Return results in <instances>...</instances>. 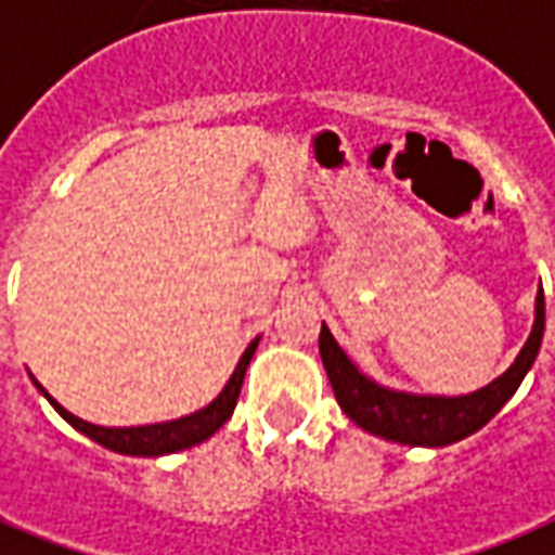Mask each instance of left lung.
<instances>
[{"instance_id":"left-lung-1","label":"left lung","mask_w":555,"mask_h":555,"mask_svg":"<svg viewBox=\"0 0 555 555\" xmlns=\"http://www.w3.org/2000/svg\"><path fill=\"white\" fill-rule=\"evenodd\" d=\"M541 338H544V291L538 288L535 324L526 338L524 350L512 362V369L500 374L493 384L457 398L410 396V392H396V389L374 384L372 377H365L348 360V353L338 348V341L326 324L321 326L318 348H321V360H324L326 377L336 392L338 408L345 410L362 430L384 437V440L404 442V446L437 449V446H452V442L476 434L505 408V401L517 392L526 372L532 369Z\"/></svg>"}]
</instances>
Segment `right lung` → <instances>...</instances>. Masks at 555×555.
<instances>
[{
  "instance_id": "1",
  "label": "right lung",
  "mask_w": 555,
  "mask_h": 555,
  "mask_svg": "<svg viewBox=\"0 0 555 555\" xmlns=\"http://www.w3.org/2000/svg\"><path fill=\"white\" fill-rule=\"evenodd\" d=\"M255 348H258V338H255L249 348L243 350L237 369L229 377L225 389L219 392L207 408L195 410L190 416L171 418V422H157V425H139V428H103V425H91L86 418L74 416L70 410H65L59 401H55L47 389H43L38 380L35 386L41 389L47 401L59 410V416L70 422L74 428L82 430L86 437H91L94 442H101L103 449H113V452L121 454H142V457H157V454H171L181 452V449H190V446H198L205 442L207 437H214L225 422L234 413V404H237V396H241L243 377H246V369H249V360H253Z\"/></svg>"
}]
</instances>
